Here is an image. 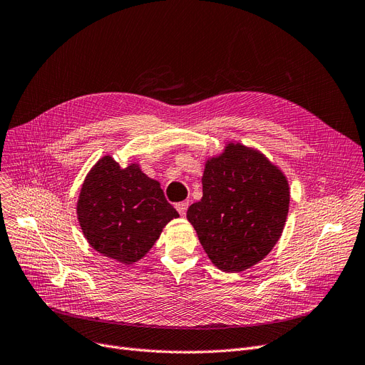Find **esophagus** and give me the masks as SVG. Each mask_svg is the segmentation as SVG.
<instances>
[{
    "label": "esophagus",
    "instance_id": "34e87169",
    "mask_svg": "<svg viewBox=\"0 0 365 365\" xmlns=\"http://www.w3.org/2000/svg\"><path fill=\"white\" fill-rule=\"evenodd\" d=\"M188 205H190V202H188V200H184V202L177 203V205H175V208H177V210H178V212L184 217V215H185V212H187Z\"/></svg>",
    "mask_w": 365,
    "mask_h": 365
}]
</instances>
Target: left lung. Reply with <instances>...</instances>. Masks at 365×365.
Listing matches in <instances>:
<instances>
[{"instance_id": "obj_1", "label": "left lung", "mask_w": 365, "mask_h": 365, "mask_svg": "<svg viewBox=\"0 0 365 365\" xmlns=\"http://www.w3.org/2000/svg\"><path fill=\"white\" fill-rule=\"evenodd\" d=\"M202 192L187 220L217 268L244 271L271 252L287 217L289 184L267 157L229 143L220 157L208 160Z\"/></svg>"}]
</instances>
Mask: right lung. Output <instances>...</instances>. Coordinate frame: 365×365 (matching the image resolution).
I'll list each match as a JSON object with an SVG mask.
<instances>
[{"instance_id": "add662e5", "label": "right lung", "mask_w": 365, "mask_h": 365, "mask_svg": "<svg viewBox=\"0 0 365 365\" xmlns=\"http://www.w3.org/2000/svg\"><path fill=\"white\" fill-rule=\"evenodd\" d=\"M177 217L157 181L136 165L121 169L109 155L88 173L78 202L79 223L93 249L125 265L145 256Z\"/></svg>"}]
</instances>
